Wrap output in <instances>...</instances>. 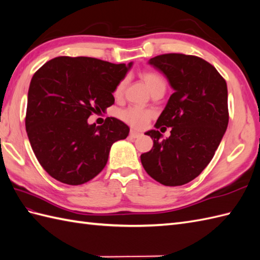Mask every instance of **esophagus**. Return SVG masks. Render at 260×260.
<instances>
[{"label":"esophagus","mask_w":260,"mask_h":260,"mask_svg":"<svg viewBox=\"0 0 260 260\" xmlns=\"http://www.w3.org/2000/svg\"><path fill=\"white\" fill-rule=\"evenodd\" d=\"M141 133H138V132H136V131H133V129H131V132H129V136L132 137V138H138V137H141Z\"/></svg>","instance_id":"obj_1"}]
</instances>
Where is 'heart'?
<instances>
[{
    "mask_svg": "<svg viewBox=\"0 0 260 260\" xmlns=\"http://www.w3.org/2000/svg\"><path fill=\"white\" fill-rule=\"evenodd\" d=\"M141 78L152 94L156 92V90H162V92H165L166 83L164 81V78L159 74L155 73L153 71H145L141 74ZM125 85L126 80H122L117 84L115 89H114V96H115V98H119V96L123 94ZM118 116L120 117V119H123L125 123L133 126V127L142 129L146 127L150 118L153 116V113L147 110H143V108L128 107L126 108V110L120 111L118 113Z\"/></svg>",
    "mask_w": 260,
    "mask_h": 260,
    "instance_id": "obj_1",
    "label": "heart"
}]
</instances>
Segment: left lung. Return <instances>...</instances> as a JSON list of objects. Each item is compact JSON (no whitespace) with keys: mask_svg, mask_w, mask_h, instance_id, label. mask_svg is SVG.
Segmentation results:
<instances>
[{"mask_svg":"<svg viewBox=\"0 0 260 260\" xmlns=\"http://www.w3.org/2000/svg\"><path fill=\"white\" fill-rule=\"evenodd\" d=\"M164 74L174 93L156 128L172 127L171 136L152 129L153 148L141 155L144 170L165 186H182L196 178L214 157L227 129V84L212 64L185 54H162L149 59Z\"/></svg>","mask_w":260,"mask_h":260,"instance_id":"8db88e82","label":"left lung"}]
</instances>
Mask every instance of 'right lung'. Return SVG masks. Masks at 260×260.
<instances>
[{
	"label": "right lung",
	"instance_id": "obj_1",
	"mask_svg": "<svg viewBox=\"0 0 260 260\" xmlns=\"http://www.w3.org/2000/svg\"><path fill=\"white\" fill-rule=\"evenodd\" d=\"M133 63L58 56L35 72L29 84L25 127L41 166L56 180L82 185L105 167L112 145L128 136L115 117L88 124L93 113L114 104V89Z\"/></svg>",
	"mask_w": 260,
	"mask_h": 260
}]
</instances>
